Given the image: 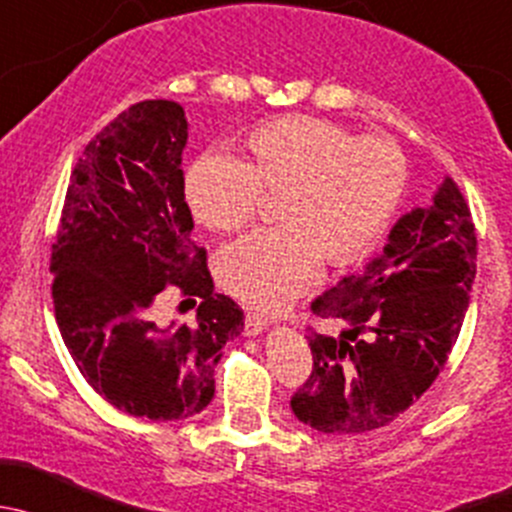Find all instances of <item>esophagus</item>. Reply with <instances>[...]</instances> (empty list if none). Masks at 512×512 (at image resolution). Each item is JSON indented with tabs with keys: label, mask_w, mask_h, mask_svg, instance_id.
Masks as SVG:
<instances>
[{
	"label": "esophagus",
	"mask_w": 512,
	"mask_h": 512,
	"mask_svg": "<svg viewBox=\"0 0 512 512\" xmlns=\"http://www.w3.org/2000/svg\"><path fill=\"white\" fill-rule=\"evenodd\" d=\"M268 325H271V323H268V320L263 318V315H256V313L246 315V335H249V337H256V335L266 333Z\"/></svg>",
	"instance_id": "34e87169"
}]
</instances>
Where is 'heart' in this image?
I'll return each instance as SVG.
<instances>
[{"label":"heart","instance_id":"obj_1","mask_svg":"<svg viewBox=\"0 0 512 512\" xmlns=\"http://www.w3.org/2000/svg\"><path fill=\"white\" fill-rule=\"evenodd\" d=\"M249 160L226 150L197 157L184 177L194 219L231 234L266 194H283L278 229H261L219 258L221 283L258 310L281 308L315 281L320 258L360 261L387 234L404 192L407 157L384 138H360L310 115L273 120L246 138Z\"/></svg>","mask_w":512,"mask_h":512}]
</instances>
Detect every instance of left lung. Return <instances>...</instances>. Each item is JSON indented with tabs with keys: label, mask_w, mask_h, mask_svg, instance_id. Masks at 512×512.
Segmentation results:
<instances>
[{
	"label": "left lung",
	"mask_w": 512,
	"mask_h": 512,
	"mask_svg": "<svg viewBox=\"0 0 512 512\" xmlns=\"http://www.w3.org/2000/svg\"><path fill=\"white\" fill-rule=\"evenodd\" d=\"M476 278L471 209L449 175L392 226L382 254L320 293L313 313L340 323L308 335L313 372L293 394L298 421L323 434L379 429L439 377Z\"/></svg>",
	"instance_id": "left-lung-1"
}]
</instances>
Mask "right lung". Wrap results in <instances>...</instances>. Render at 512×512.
<instances>
[{
    "label": "right lung",
    "instance_id": "1",
    "mask_svg": "<svg viewBox=\"0 0 512 512\" xmlns=\"http://www.w3.org/2000/svg\"><path fill=\"white\" fill-rule=\"evenodd\" d=\"M187 138L175 100H142L105 125L73 170L51 254L56 323L83 379L120 412L155 421L212 402L221 347L244 330L192 236ZM170 282L203 300L194 324L151 318Z\"/></svg>",
    "mask_w": 512,
    "mask_h": 512
}]
</instances>
